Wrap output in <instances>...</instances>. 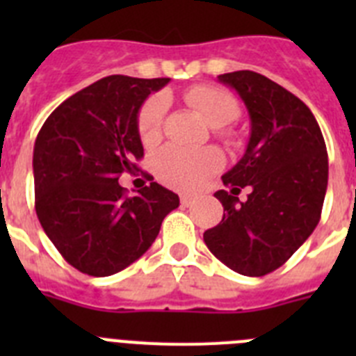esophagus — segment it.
I'll list each match as a JSON object with an SVG mask.
<instances>
[{
  "label": "esophagus",
  "mask_w": 356,
  "mask_h": 356,
  "mask_svg": "<svg viewBox=\"0 0 356 356\" xmlns=\"http://www.w3.org/2000/svg\"><path fill=\"white\" fill-rule=\"evenodd\" d=\"M180 201H181V205H184V207H191L194 203V197L193 196H187V194H184V196L180 197Z\"/></svg>",
  "instance_id": "34e87169"
}]
</instances>
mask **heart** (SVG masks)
I'll list each match as a JSON object with an SVG mask.
<instances>
[{
    "instance_id": "obj_1",
    "label": "heart",
    "mask_w": 356,
    "mask_h": 356,
    "mask_svg": "<svg viewBox=\"0 0 356 356\" xmlns=\"http://www.w3.org/2000/svg\"><path fill=\"white\" fill-rule=\"evenodd\" d=\"M184 102L194 108L209 127L217 128L222 139L232 143L234 135L222 127L229 124L241 114L237 97L229 90L216 85H194L184 92ZM168 103L165 97L153 96L143 105L137 119L139 137L144 146H155L162 139L163 119H165ZM225 159L216 147L201 149H185L178 146H168L155 156V175L163 185L191 193L205 184L210 176L222 168Z\"/></svg>"
}]
</instances>
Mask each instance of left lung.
<instances>
[{
    "instance_id": "1",
    "label": "left lung",
    "mask_w": 356,
    "mask_h": 356,
    "mask_svg": "<svg viewBox=\"0 0 356 356\" xmlns=\"http://www.w3.org/2000/svg\"><path fill=\"white\" fill-rule=\"evenodd\" d=\"M234 87L251 119L246 153L222 176L221 222L203 234L217 259L244 276L284 266L321 219L328 153L316 118L300 97L253 71L219 74ZM250 191L242 204L238 194Z\"/></svg>"
}]
</instances>
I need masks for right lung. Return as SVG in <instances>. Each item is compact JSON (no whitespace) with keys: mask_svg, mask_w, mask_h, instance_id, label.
Masks as SVG:
<instances>
[{"mask_svg":"<svg viewBox=\"0 0 356 356\" xmlns=\"http://www.w3.org/2000/svg\"><path fill=\"white\" fill-rule=\"evenodd\" d=\"M169 78H102L56 106L33 147L35 212L65 262L110 276L140 259L180 197L156 181L128 196L122 172L139 171V108Z\"/></svg>","mask_w":356,"mask_h":356,"instance_id":"add662e5","label":"right lung"}]
</instances>
